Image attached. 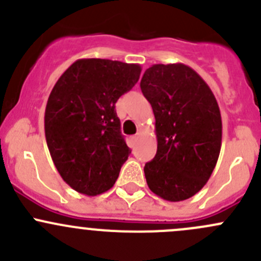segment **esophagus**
I'll list each match as a JSON object with an SVG mask.
<instances>
[{
  "instance_id": "obj_1",
  "label": "esophagus",
  "mask_w": 261,
  "mask_h": 261,
  "mask_svg": "<svg viewBox=\"0 0 261 261\" xmlns=\"http://www.w3.org/2000/svg\"><path fill=\"white\" fill-rule=\"evenodd\" d=\"M139 140V136L138 135H134V136H131V141H133V143H136V141Z\"/></svg>"
}]
</instances>
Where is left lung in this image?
<instances>
[{
  "label": "left lung",
  "mask_w": 261,
  "mask_h": 261,
  "mask_svg": "<svg viewBox=\"0 0 261 261\" xmlns=\"http://www.w3.org/2000/svg\"><path fill=\"white\" fill-rule=\"evenodd\" d=\"M141 92L155 116L158 150L144 168L150 191L170 202L198 193L211 177L222 141V121L211 88L181 63L145 70Z\"/></svg>",
  "instance_id": "left-lung-1"
}]
</instances>
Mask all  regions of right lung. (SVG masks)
Masks as SVG:
<instances>
[{
  "label": "right lung",
  "mask_w": 261,
  "mask_h": 261,
  "mask_svg": "<svg viewBox=\"0 0 261 261\" xmlns=\"http://www.w3.org/2000/svg\"><path fill=\"white\" fill-rule=\"evenodd\" d=\"M141 67L109 59H78L50 92L45 138L63 180L86 196L112 188L130 155L115 103L140 78Z\"/></svg>",
  "instance_id": "add662e5"
}]
</instances>
